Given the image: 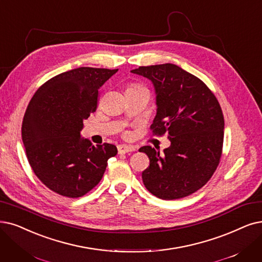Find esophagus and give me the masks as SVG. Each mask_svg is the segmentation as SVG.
Instances as JSON below:
<instances>
[{
  "mask_svg": "<svg viewBox=\"0 0 262 262\" xmlns=\"http://www.w3.org/2000/svg\"><path fill=\"white\" fill-rule=\"evenodd\" d=\"M135 147L130 145H119L118 146V152L119 154H127V152H131L134 151Z\"/></svg>",
  "mask_w": 262,
  "mask_h": 262,
  "instance_id": "34e87169",
  "label": "esophagus"
}]
</instances>
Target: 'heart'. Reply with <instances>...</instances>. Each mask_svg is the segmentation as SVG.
Masks as SVG:
<instances>
[{
	"instance_id": "heart-1",
	"label": "heart",
	"mask_w": 262,
	"mask_h": 262,
	"mask_svg": "<svg viewBox=\"0 0 262 262\" xmlns=\"http://www.w3.org/2000/svg\"><path fill=\"white\" fill-rule=\"evenodd\" d=\"M135 86H139V85H135V83H134V85H132V86H130V87H135Z\"/></svg>"
}]
</instances>
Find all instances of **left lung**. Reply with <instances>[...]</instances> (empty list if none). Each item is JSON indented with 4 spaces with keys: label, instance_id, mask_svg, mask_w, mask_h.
Masks as SVG:
<instances>
[{
    "label": "left lung",
    "instance_id": "left-lung-1",
    "mask_svg": "<svg viewBox=\"0 0 262 262\" xmlns=\"http://www.w3.org/2000/svg\"><path fill=\"white\" fill-rule=\"evenodd\" d=\"M131 72L152 81L157 115L150 130L167 133L171 142L163 155L151 146L139 149L149 158L142 173L146 189L163 200L195 192L210 181L223 154L225 120L218 100L200 78L172 63Z\"/></svg>",
    "mask_w": 262,
    "mask_h": 262
}]
</instances>
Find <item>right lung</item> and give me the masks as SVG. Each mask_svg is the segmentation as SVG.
Segmentation results:
<instances>
[{"instance_id": "1", "label": "right lung", "mask_w": 262, "mask_h": 262, "mask_svg": "<svg viewBox=\"0 0 262 262\" xmlns=\"http://www.w3.org/2000/svg\"><path fill=\"white\" fill-rule=\"evenodd\" d=\"M117 71L82 67L61 73L29 103L21 125L28 161L38 180L60 195H85L117 155L113 144L93 146L80 137L83 120L98 107L100 87Z\"/></svg>"}]
</instances>
